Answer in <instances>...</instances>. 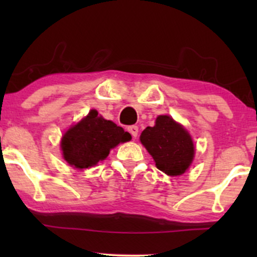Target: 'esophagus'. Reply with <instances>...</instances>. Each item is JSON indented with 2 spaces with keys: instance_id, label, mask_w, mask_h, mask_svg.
<instances>
[{
  "instance_id": "1",
  "label": "esophagus",
  "mask_w": 257,
  "mask_h": 257,
  "mask_svg": "<svg viewBox=\"0 0 257 257\" xmlns=\"http://www.w3.org/2000/svg\"><path fill=\"white\" fill-rule=\"evenodd\" d=\"M128 132L131 133V134L133 135V138H137V137H138V133H139L138 125H131V126H128Z\"/></svg>"
}]
</instances>
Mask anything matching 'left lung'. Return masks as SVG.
<instances>
[{
  "instance_id": "1",
  "label": "left lung",
  "mask_w": 257,
  "mask_h": 257,
  "mask_svg": "<svg viewBox=\"0 0 257 257\" xmlns=\"http://www.w3.org/2000/svg\"><path fill=\"white\" fill-rule=\"evenodd\" d=\"M140 141L155 159L156 167L169 176L184 174L193 161L192 139L169 116H158L155 125L141 133Z\"/></svg>"
}]
</instances>
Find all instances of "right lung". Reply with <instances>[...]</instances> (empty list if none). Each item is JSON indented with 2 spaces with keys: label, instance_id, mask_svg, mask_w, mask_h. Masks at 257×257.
<instances>
[{
  "label": "right lung",
  "instance_id": "right-lung-1",
  "mask_svg": "<svg viewBox=\"0 0 257 257\" xmlns=\"http://www.w3.org/2000/svg\"><path fill=\"white\" fill-rule=\"evenodd\" d=\"M132 139L128 132L91 110L88 116L65 133L61 149L65 161L78 169L95 166L108 156L110 150Z\"/></svg>",
  "mask_w": 257,
  "mask_h": 257
}]
</instances>
